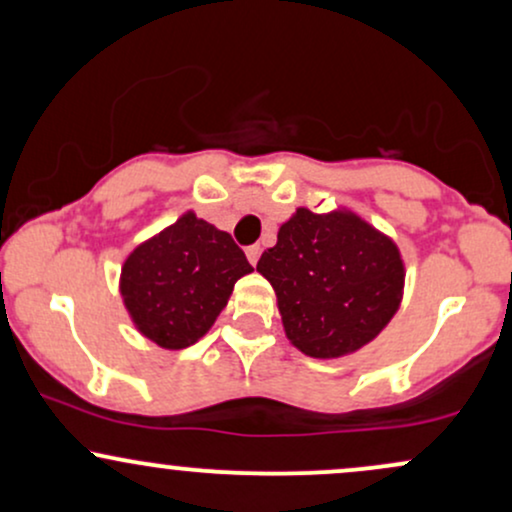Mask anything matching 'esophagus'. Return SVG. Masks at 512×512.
I'll return each mask as SVG.
<instances>
[{
    "label": "esophagus",
    "instance_id": "esophagus-1",
    "mask_svg": "<svg viewBox=\"0 0 512 512\" xmlns=\"http://www.w3.org/2000/svg\"><path fill=\"white\" fill-rule=\"evenodd\" d=\"M260 245H250L248 250H245V255H248V262L252 264V267H255L257 264V260H260Z\"/></svg>",
    "mask_w": 512,
    "mask_h": 512
}]
</instances>
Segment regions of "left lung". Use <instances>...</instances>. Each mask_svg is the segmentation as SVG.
I'll use <instances>...</instances> for the list:
<instances>
[{
    "instance_id": "8db88e82",
    "label": "left lung",
    "mask_w": 512,
    "mask_h": 512,
    "mask_svg": "<svg viewBox=\"0 0 512 512\" xmlns=\"http://www.w3.org/2000/svg\"><path fill=\"white\" fill-rule=\"evenodd\" d=\"M257 272L276 293L286 339L320 361L373 342L399 310L407 276L395 240L349 207H298Z\"/></svg>"
}]
</instances>
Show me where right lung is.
I'll return each mask as SVG.
<instances>
[{"mask_svg":"<svg viewBox=\"0 0 512 512\" xmlns=\"http://www.w3.org/2000/svg\"><path fill=\"white\" fill-rule=\"evenodd\" d=\"M250 272L233 238L190 209L129 252L120 296L142 337L178 351L211 330L236 281Z\"/></svg>","mask_w":512,"mask_h":512,"instance_id":"1","label":"right lung"}]
</instances>
